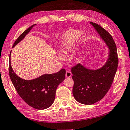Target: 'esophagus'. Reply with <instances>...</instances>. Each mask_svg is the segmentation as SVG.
Segmentation results:
<instances>
[{"instance_id":"34e87169","label":"esophagus","mask_w":130,"mask_h":130,"mask_svg":"<svg viewBox=\"0 0 130 130\" xmlns=\"http://www.w3.org/2000/svg\"><path fill=\"white\" fill-rule=\"evenodd\" d=\"M71 75H72V74L71 73V71H67L66 73V77H67V78L71 77Z\"/></svg>"}]
</instances>
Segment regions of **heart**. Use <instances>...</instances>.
I'll return each instance as SVG.
<instances>
[{"mask_svg":"<svg viewBox=\"0 0 130 130\" xmlns=\"http://www.w3.org/2000/svg\"><path fill=\"white\" fill-rule=\"evenodd\" d=\"M81 32L77 30H70L65 34L61 39L60 51L61 59H63V57L67 56L68 54L73 51V47L77 40L81 37Z\"/></svg>","mask_w":130,"mask_h":130,"instance_id":"b5f03b06","label":"heart"}]
</instances>
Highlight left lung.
I'll return each instance as SVG.
<instances>
[{"label": "left lung", "instance_id": "8db88e82", "mask_svg": "<svg viewBox=\"0 0 130 130\" xmlns=\"http://www.w3.org/2000/svg\"><path fill=\"white\" fill-rule=\"evenodd\" d=\"M90 23L109 46L110 55L104 66L98 70L87 69L80 64L71 68L73 94L77 102L84 105L93 104L105 96L112 84L119 64L116 45L112 37L101 25Z\"/></svg>", "mask_w": 130, "mask_h": 130}]
</instances>
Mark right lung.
Here are the masks:
<instances>
[{
    "instance_id": "right-lung-1",
    "label": "right lung",
    "mask_w": 130,
    "mask_h": 130,
    "mask_svg": "<svg viewBox=\"0 0 130 130\" xmlns=\"http://www.w3.org/2000/svg\"><path fill=\"white\" fill-rule=\"evenodd\" d=\"M35 25L22 33L14 43L13 47L20 42ZM10 54L9 56V75L18 94L33 108L38 110L48 108L55 101L57 87L65 78V69H62L56 73L44 74L32 80H25L18 77L12 69Z\"/></svg>"
}]
</instances>
